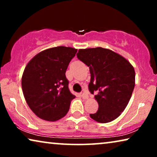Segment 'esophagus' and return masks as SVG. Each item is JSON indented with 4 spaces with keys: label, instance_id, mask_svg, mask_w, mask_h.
<instances>
[{
    "label": "esophagus",
    "instance_id": "esophagus-1",
    "mask_svg": "<svg viewBox=\"0 0 157 157\" xmlns=\"http://www.w3.org/2000/svg\"><path fill=\"white\" fill-rule=\"evenodd\" d=\"M81 97H82L83 99H87L88 98H89V96H88V94L86 93H83L82 94H81Z\"/></svg>",
    "mask_w": 157,
    "mask_h": 157
}]
</instances>
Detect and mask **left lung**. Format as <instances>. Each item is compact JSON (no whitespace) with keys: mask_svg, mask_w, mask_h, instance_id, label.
Here are the masks:
<instances>
[{"mask_svg":"<svg viewBox=\"0 0 157 157\" xmlns=\"http://www.w3.org/2000/svg\"><path fill=\"white\" fill-rule=\"evenodd\" d=\"M78 59L89 67V89L98 104L91 119L108 123L121 115L128 104L135 86V71L128 60L101 47L79 49Z\"/></svg>","mask_w":157,"mask_h":157,"instance_id":"left-lung-1","label":"left lung"}]
</instances>
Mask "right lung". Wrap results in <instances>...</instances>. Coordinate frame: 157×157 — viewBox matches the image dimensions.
Instances as JSON below:
<instances>
[{
  "mask_svg": "<svg viewBox=\"0 0 157 157\" xmlns=\"http://www.w3.org/2000/svg\"><path fill=\"white\" fill-rule=\"evenodd\" d=\"M77 49L57 46L36 54L25 66L21 86L32 111L40 119L56 121L65 117L75 96L66 71Z\"/></svg>",
  "mask_w": 157,
  "mask_h": 157,
  "instance_id": "1",
  "label": "right lung"
}]
</instances>
